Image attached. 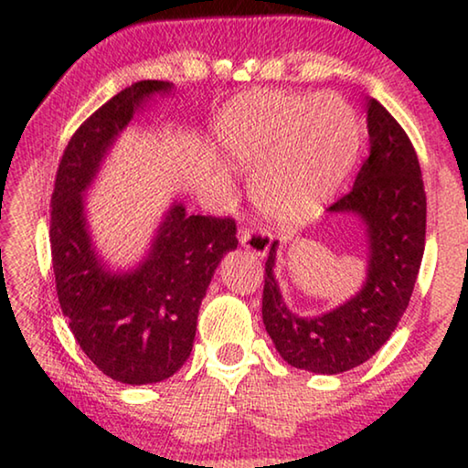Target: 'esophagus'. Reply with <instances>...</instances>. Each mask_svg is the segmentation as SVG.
Instances as JSON below:
<instances>
[{
    "mask_svg": "<svg viewBox=\"0 0 468 468\" xmlns=\"http://www.w3.org/2000/svg\"><path fill=\"white\" fill-rule=\"evenodd\" d=\"M239 241L243 248L251 251V254L266 256V251H269L272 243V235L266 231V229H241Z\"/></svg>",
    "mask_w": 468,
    "mask_h": 468,
    "instance_id": "1",
    "label": "esophagus"
}]
</instances>
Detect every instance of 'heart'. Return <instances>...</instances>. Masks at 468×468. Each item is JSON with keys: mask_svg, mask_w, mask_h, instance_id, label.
<instances>
[{"mask_svg": "<svg viewBox=\"0 0 468 468\" xmlns=\"http://www.w3.org/2000/svg\"><path fill=\"white\" fill-rule=\"evenodd\" d=\"M220 141L254 173L251 194L269 217L293 222L335 194L360 145L354 108L339 93H250L220 118Z\"/></svg>", "mask_w": 468, "mask_h": 468, "instance_id": "1", "label": "heart"}]
</instances>
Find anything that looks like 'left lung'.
<instances>
[{"mask_svg": "<svg viewBox=\"0 0 468 468\" xmlns=\"http://www.w3.org/2000/svg\"><path fill=\"white\" fill-rule=\"evenodd\" d=\"M370 155L354 187L329 212L358 214L367 227L368 272L358 293L321 316L287 308L274 281L272 241L264 264L262 321L287 365L337 375L367 362L396 331L425 251L427 196L406 131L377 100H367Z\"/></svg>", "mask_w": 468, "mask_h": 468, "instance_id": "obj_1", "label": "left lung"}]
</instances>
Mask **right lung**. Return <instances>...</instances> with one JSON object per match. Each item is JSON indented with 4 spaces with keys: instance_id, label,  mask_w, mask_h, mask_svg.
<instances>
[{
    "instance_id": "1",
    "label": "right lung",
    "mask_w": 468,
    "mask_h": 468,
    "mask_svg": "<svg viewBox=\"0 0 468 468\" xmlns=\"http://www.w3.org/2000/svg\"><path fill=\"white\" fill-rule=\"evenodd\" d=\"M170 87L139 80L95 110L66 145L51 194L49 243L60 308L87 358L127 385L165 381L185 365L212 274L237 248L233 218L187 217L183 204L170 207L135 271H106L91 248L83 191L135 110Z\"/></svg>"
}]
</instances>
